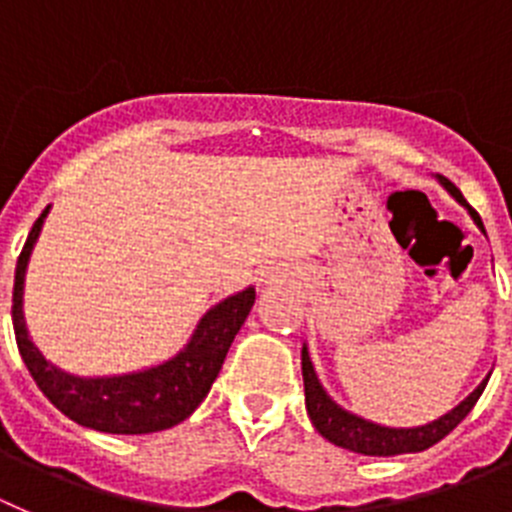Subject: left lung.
I'll return each mask as SVG.
<instances>
[{
    "instance_id": "8db88e82",
    "label": "left lung",
    "mask_w": 512,
    "mask_h": 512,
    "mask_svg": "<svg viewBox=\"0 0 512 512\" xmlns=\"http://www.w3.org/2000/svg\"><path fill=\"white\" fill-rule=\"evenodd\" d=\"M439 178L441 186L459 201V204L467 206L464 201L462 191H459L449 178L436 176ZM469 216L474 219V224L485 232V224H482L480 214L467 206ZM301 370H303V388H306V411L311 423L316 426L324 439H329L331 444L342 446V449L357 451V454H365V457H393V454H413V451H423L428 446H434L436 441L444 439L449 431L459 426V423L467 418V413L472 411L474 403L480 400L482 390H485L487 380L477 385L457 408H451L449 413H444L436 421L426 423V426H416V428H390V426H380V423L365 421V418L354 416V413L344 411L342 405H336L334 400L326 395L324 385L316 377V370H313V362L308 357V347L303 344L301 349Z\"/></svg>"
}]
</instances>
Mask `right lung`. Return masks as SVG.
<instances>
[{
    "instance_id": "obj_1",
    "label": "right lung",
    "mask_w": 512,
    "mask_h": 512,
    "mask_svg": "<svg viewBox=\"0 0 512 512\" xmlns=\"http://www.w3.org/2000/svg\"><path fill=\"white\" fill-rule=\"evenodd\" d=\"M45 206L38 222L32 224L27 242L17 257L15 290H12V324H15L17 349L22 362L38 382L45 398L78 426L104 431V434H155L186 421L201 400L209 395L216 375L222 370L224 357L232 347L234 336L245 324L247 313L255 303V288H245L216 303L201 316L186 347L168 362L130 375L112 377H78L50 365L32 344L22 313V290L25 270L32 247L38 242L45 216Z\"/></svg>"
}]
</instances>
